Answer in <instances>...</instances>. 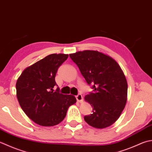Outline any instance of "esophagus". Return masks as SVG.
Masks as SVG:
<instances>
[{"mask_svg": "<svg viewBox=\"0 0 152 152\" xmlns=\"http://www.w3.org/2000/svg\"><path fill=\"white\" fill-rule=\"evenodd\" d=\"M76 100L78 101V102H82L83 97H82V96L81 94L77 95V96H76Z\"/></svg>", "mask_w": 152, "mask_h": 152, "instance_id": "esophagus-1", "label": "esophagus"}]
</instances>
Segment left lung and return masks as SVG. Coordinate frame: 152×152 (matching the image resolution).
<instances>
[{"mask_svg": "<svg viewBox=\"0 0 152 152\" xmlns=\"http://www.w3.org/2000/svg\"><path fill=\"white\" fill-rule=\"evenodd\" d=\"M93 91L85 99L92 113L84 116L88 124L97 129L112 125L125 107L128 86L125 76L113 58L96 50H84L69 55Z\"/></svg>", "mask_w": 152, "mask_h": 152, "instance_id": "1", "label": "left lung"}]
</instances>
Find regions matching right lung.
<instances>
[{
	"label": "right lung",
	"instance_id": "obj_1",
	"mask_svg": "<svg viewBox=\"0 0 152 152\" xmlns=\"http://www.w3.org/2000/svg\"><path fill=\"white\" fill-rule=\"evenodd\" d=\"M68 55L51 54L26 68L16 82L17 98L27 116L43 126L60 123L70 105L76 102L74 96L55 91V76Z\"/></svg>",
	"mask_w": 152,
	"mask_h": 152
}]
</instances>
